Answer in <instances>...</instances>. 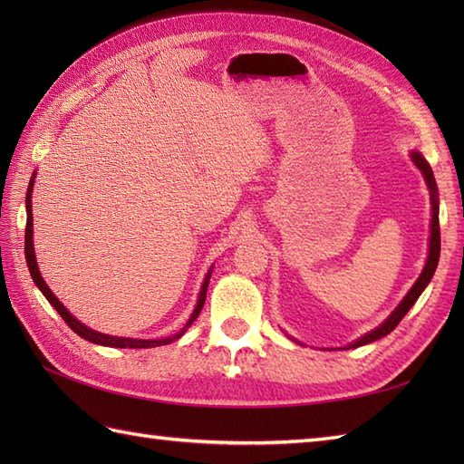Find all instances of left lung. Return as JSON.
<instances>
[{
    "mask_svg": "<svg viewBox=\"0 0 464 464\" xmlns=\"http://www.w3.org/2000/svg\"><path fill=\"white\" fill-rule=\"evenodd\" d=\"M411 160H412V163L419 167L422 177H425L427 187H429V193H430V205H432L430 237H429V257H427V263H425V269H422L420 277L415 281V285H412L411 291L405 295V299L399 303V307L389 314L387 321H384L382 324H379L377 329H372L371 333L362 334L361 339L353 341L344 349H357V347H362V344H367V343H372V341H377V339L387 337V334L402 321V317H405V314L409 313V309L412 307V304L417 303V299L420 297V293L425 291V287L432 279V275H435V271H437L439 257H440V227H439V191H437V181H435V175H432L430 165L427 163L425 157H422L419 151H412L411 153Z\"/></svg>",
    "mask_w": 464,
    "mask_h": 464,
    "instance_id": "obj_1",
    "label": "left lung"
}]
</instances>
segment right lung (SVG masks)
Here are the masks:
<instances>
[{
	"label": "right lung",
	"instance_id": "1",
	"mask_svg": "<svg viewBox=\"0 0 464 464\" xmlns=\"http://www.w3.org/2000/svg\"><path fill=\"white\" fill-rule=\"evenodd\" d=\"M35 177V173H34ZM34 177L32 181H29V187H27V195H25V209H27V223H25V261H27V267H29V273H32V279L34 283L39 287V291L44 293V297L53 304V309L62 314V319L69 324V329H72L73 333L80 334L82 339L90 341V343H95V344H103V347H117V349H151V347H161V344H167L171 341H177L181 337V334L191 327V323L199 317V313L203 309L205 304V297H207V287H209V279H211V273L213 269H209V273H207V277L201 285V291H199V299H197V304H195V311L191 313L189 321H187L185 327L173 334V337H167V339H130V337H111V334H103L100 331H93L90 327H85L83 323L77 321L72 313H69L63 303L59 301L55 295L52 293V289L47 287L42 273H39L37 269V261H35V253H34V217H32V191H34Z\"/></svg>",
	"mask_w": 464,
	"mask_h": 464
}]
</instances>
